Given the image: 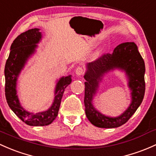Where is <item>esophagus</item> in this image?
<instances>
[{
	"mask_svg": "<svg viewBox=\"0 0 156 156\" xmlns=\"http://www.w3.org/2000/svg\"><path fill=\"white\" fill-rule=\"evenodd\" d=\"M85 72V70L84 68H83V67H80L79 66L76 68V74L78 75V76H80V75H83V73H84Z\"/></svg>",
	"mask_w": 156,
	"mask_h": 156,
	"instance_id": "obj_1",
	"label": "esophagus"
}]
</instances>
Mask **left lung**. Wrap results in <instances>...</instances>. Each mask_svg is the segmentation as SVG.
Instances as JSON below:
<instances>
[{"label": "left lung", "instance_id": "left-lung-1", "mask_svg": "<svg viewBox=\"0 0 156 156\" xmlns=\"http://www.w3.org/2000/svg\"><path fill=\"white\" fill-rule=\"evenodd\" d=\"M124 69L129 78V86L132 89V103L124 113L117 118H109L96 111L92 105L98 81L111 69ZM145 65L143 58L134 42H125L118 45L113 53H103L95 61L87 64L84 78L85 115L89 121L100 128H116L126 123L143 101L145 93Z\"/></svg>", "mask_w": 156, "mask_h": 156}]
</instances>
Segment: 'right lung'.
<instances>
[{"label": "right lung", "mask_w": 156, "mask_h": 156, "mask_svg": "<svg viewBox=\"0 0 156 156\" xmlns=\"http://www.w3.org/2000/svg\"><path fill=\"white\" fill-rule=\"evenodd\" d=\"M41 38V34L37 28L29 30L19 35L11 45V51L4 69L5 95L8 105L23 122L33 126L49 125L55 120L58 115L65 88L71 83V75L60 79L56 87L54 102L48 111L33 114L25 111L21 106L16 94L18 76L27 58L35 52L37 47L36 44Z\"/></svg>", "instance_id": "add662e5"}]
</instances>
